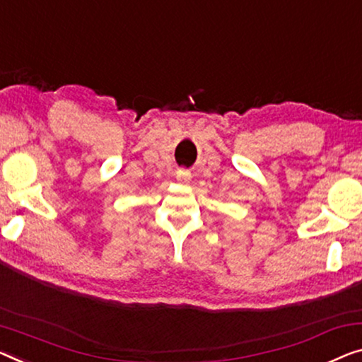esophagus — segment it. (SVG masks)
Wrapping results in <instances>:
<instances>
[{"label":"esophagus","mask_w":362,"mask_h":362,"mask_svg":"<svg viewBox=\"0 0 362 362\" xmlns=\"http://www.w3.org/2000/svg\"><path fill=\"white\" fill-rule=\"evenodd\" d=\"M175 177H177V180H180V182H188L192 179V172L188 169H179L175 172Z\"/></svg>","instance_id":"esophagus-1"}]
</instances>
